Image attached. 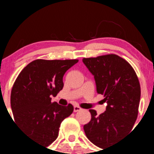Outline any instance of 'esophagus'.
<instances>
[{"label": "esophagus", "instance_id": "34e87169", "mask_svg": "<svg viewBox=\"0 0 154 154\" xmlns=\"http://www.w3.org/2000/svg\"><path fill=\"white\" fill-rule=\"evenodd\" d=\"M80 110H81V108H80V106H74V112H79V111H80Z\"/></svg>", "mask_w": 154, "mask_h": 154}]
</instances>
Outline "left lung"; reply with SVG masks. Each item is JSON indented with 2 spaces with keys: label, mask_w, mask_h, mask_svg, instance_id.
Instances as JSON below:
<instances>
[{
  "label": "left lung",
  "mask_w": 154,
  "mask_h": 154,
  "mask_svg": "<svg viewBox=\"0 0 154 154\" xmlns=\"http://www.w3.org/2000/svg\"><path fill=\"white\" fill-rule=\"evenodd\" d=\"M83 63L94 76L97 92L104 96L107 104L99 116L89 109L91 121L83 129L88 140L104 150L133 129L139 112L140 84L133 67L116 54L83 58Z\"/></svg>",
  "instance_id": "obj_1"
}]
</instances>
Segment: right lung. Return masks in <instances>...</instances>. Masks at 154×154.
<instances>
[{"mask_svg": "<svg viewBox=\"0 0 154 154\" xmlns=\"http://www.w3.org/2000/svg\"><path fill=\"white\" fill-rule=\"evenodd\" d=\"M77 60H36L19 74L11 91L15 122L33 142L47 147L58 137L62 122L73 112L67 106L51 102L63 89L65 73Z\"/></svg>", "mask_w": 154, "mask_h": 154, "instance_id": "1", "label": "right lung"}]
</instances>
